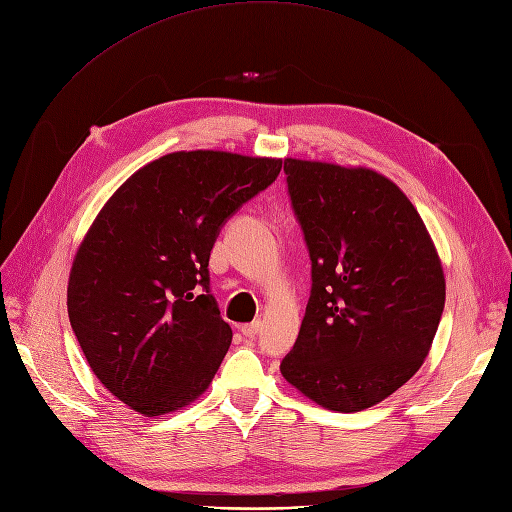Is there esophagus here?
<instances>
[{"label":"esophagus","instance_id":"1","mask_svg":"<svg viewBox=\"0 0 512 512\" xmlns=\"http://www.w3.org/2000/svg\"><path fill=\"white\" fill-rule=\"evenodd\" d=\"M260 329H262V323H260V321H254V323H250V325H243V327H241V333L246 335V337H256V335L260 333Z\"/></svg>","mask_w":512,"mask_h":512}]
</instances>
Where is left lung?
I'll return each instance as SVG.
<instances>
[{"label":"left lung","mask_w":512,"mask_h":512,"mask_svg":"<svg viewBox=\"0 0 512 512\" xmlns=\"http://www.w3.org/2000/svg\"><path fill=\"white\" fill-rule=\"evenodd\" d=\"M283 170L312 289L281 375L316 404L358 412L421 369L446 302L442 262L417 208L375 170L296 158Z\"/></svg>","instance_id":"1"}]
</instances>
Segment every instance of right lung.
<instances>
[{"instance_id":"obj_1","label":"right lung","mask_w":512,"mask_h":512,"mask_svg":"<svg viewBox=\"0 0 512 512\" xmlns=\"http://www.w3.org/2000/svg\"><path fill=\"white\" fill-rule=\"evenodd\" d=\"M279 173L275 158L175 152L139 168L97 214L72 262L68 319L120 402L160 417L206 392L233 337L210 294V252Z\"/></svg>"}]
</instances>
